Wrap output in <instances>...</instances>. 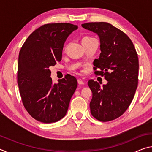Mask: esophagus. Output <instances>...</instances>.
<instances>
[{"label":"esophagus","instance_id":"esophagus-1","mask_svg":"<svg viewBox=\"0 0 152 152\" xmlns=\"http://www.w3.org/2000/svg\"><path fill=\"white\" fill-rule=\"evenodd\" d=\"M78 83L79 85H84V84H85V82H84L82 79L79 78L78 80Z\"/></svg>","mask_w":152,"mask_h":152}]
</instances>
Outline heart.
I'll use <instances>...</instances> for the list:
<instances>
[{
	"mask_svg": "<svg viewBox=\"0 0 152 152\" xmlns=\"http://www.w3.org/2000/svg\"><path fill=\"white\" fill-rule=\"evenodd\" d=\"M90 38H92V37H88V36H87V37H84L83 39H90Z\"/></svg>",
	"mask_w": 152,
	"mask_h": 152,
	"instance_id": "1",
	"label": "heart"
}]
</instances>
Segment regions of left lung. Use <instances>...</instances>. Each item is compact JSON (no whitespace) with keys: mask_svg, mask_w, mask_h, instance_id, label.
<instances>
[{"mask_svg":"<svg viewBox=\"0 0 152 152\" xmlns=\"http://www.w3.org/2000/svg\"><path fill=\"white\" fill-rule=\"evenodd\" d=\"M82 27L99 36L101 52L94 60L93 69L108 81L101 87L96 81L88 80L91 114L100 121H110L121 116L134 97L138 85L137 51L124 32L108 23H86Z\"/></svg>","mask_w":152,"mask_h":152,"instance_id":"left-lung-1","label":"left lung"}]
</instances>
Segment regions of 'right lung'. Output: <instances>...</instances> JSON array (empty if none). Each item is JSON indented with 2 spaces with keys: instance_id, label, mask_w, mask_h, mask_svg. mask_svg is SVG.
Wrapping results in <instances>:
<instances>
[{
  "instance_id": "1",
  "label": "right lung",
  "mask_w": 152,
  "mask_h": 152,
  "mask_svg": "<svg viewBox=\"0 0 152 152\" xmlns=\"http://www.w3.org/2000/svg\"><path fill=\"white\" fill-rule=\"evenodd\" d=\"M78 26L68 23H48L35 29L20 48L17 84L23 104L33 119L45 123L65 116L78 86L75 77L52 83L49 68L61 60L64 43Z\"/></svg>"
}]
</instances>
